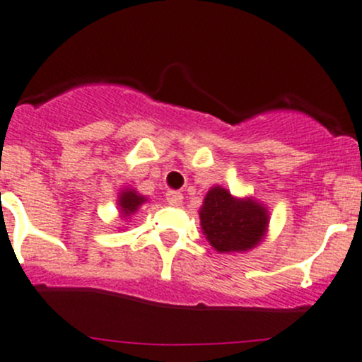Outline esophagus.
Segmentation results:
<instances>
[{
  "instance_id": "1",
  "label": "esophagus",
  "mask_w": 362,
  "mask_h": 362,
  "mask_svg": "<svg viewBox=\"0 0 362 362\" xmlns=\"http://www.w3.org/2000/svg\"><path fill=\"white\" fill-rule=\"evenodd\" d=\"M166 202L168 204H171V206H180L182 202H184V194L178 191H170L166 194Z\"/></svg>"
}]
</instances>
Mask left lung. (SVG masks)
Masks as SVG:
<instances>
[{"label": "left lung", "mask_w": 362, "mask_h": 362, "mask_svg": "<svg viewBox=\"0 0 362 362\" xmlns=\"http://www.w3.org/2000/svg\"><path fill=\"white\" fill-rule=\"evenodd\" d=\"M204 238L218 254L255 249L269 226L268 208L252 196L238 198L228 189L214 185L199 208Z\"/></svg>", "instance_id": "obj_1"}]
</instances>
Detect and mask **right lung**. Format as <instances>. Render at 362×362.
Wrapping results in <instances>:
<instances>
[{"mask_svg":"<svg viewBox=\"0 0 362 362\" xmlns=\"http://www.w3.org/2000/svg\"><path fill=\"white\" fill-rule=\"evenodd\" d=\"M148 202V198H145L144 194H140L138 191H134L133 187H124L122 191L117 196V208H119L120 218H131V215H134L138 211V208L141 204Z\"/></svg>","mask_w":362,"mask_h":362,"instance_id":"add662e5","label":"right lung"}]
</instances>
